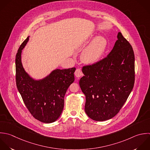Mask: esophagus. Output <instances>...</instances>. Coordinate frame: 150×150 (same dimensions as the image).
<instances>
[{"label": "esophagus", "mask_w": 150, "mask_h": 150, "mask_svg": "<svg viewBox=\"0 0 150 150\" xmlns=\"http://www.w3.org/2000/svg\"><path fill=\"white\" fill-rule=\"evenodd\" d=\"M75 75L77 78H79L83 75V73L80 69H76L75 72Z\"/></svg>", "instance_id": "1"}]
</instances>
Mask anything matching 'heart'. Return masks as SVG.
<instances>
[{"label": "heart", "mask_w": 150, "mask_h": 150, "mask_svg": "<svg viewBox=\"0 0 150 150\" xmlns=\"http://www.w3.org/2000/svg\"><path fill=\"white\" fill-rule=\"evenodd\" d=\"M106 47V40L103 37H97L82 51V60L86 64L96 63L103 56Z\"/></svg>", "instance_id": "obj_1"}]
</instances>
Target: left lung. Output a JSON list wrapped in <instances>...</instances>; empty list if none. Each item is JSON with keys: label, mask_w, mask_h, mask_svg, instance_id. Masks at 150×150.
Returning <instances> with one entry per match:
<instances>
[{"label": "left lung", "mask_w": 150, "mask_h": 150, "mask_svg": "<svg viewBox=\"0 0 150 150\" xmlns=\"http://www.w3.org/2000/svg\"><path fill=\"white\" fill-rule=\"evenodd\" d=\"M117 40L103 59L84 66L79 86L86 97L85 111L95 121L115 116L126 102L134 84V54L129 42L118 33Z\"/></svg>", "instance_id": "obj_1"}]
</instances>
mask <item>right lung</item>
<instances>
[{"label":"right lung","mask_w":150,"mask_h":150,"mask_svg":"<svg viewBox=\"0 0 150 150\" xmlns=\"http://www.w3.org/2000/svg\"><path fill=\"white\" fill-rule=\"evenodd\" d=\"M29 36L20 46L16 56V80L17 89L31 115L45 123L55 122L64 106V96L75 80V68L56 69L43 79L35 80L24 70L21 52Z\"/></svg>","instance_id":"obj_1"}]
</instances>
